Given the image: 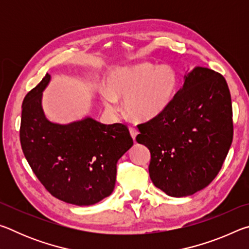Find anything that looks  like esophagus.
Masks as SVG:
<instances>
[{"label":"esophagus","instance_id":"1","mask_svg":"<svg viewBox=\"0 0 249 249\" xmlns=\"http://www.w3.org/2000/svg\"><path fill=\"white\" fill-rule=\"evenodd\" d=\"M129 133H130V136H132V138L135 141V138H136L138 134V130L135 127H129Z\"/></svg>","mask_w":249,"mask_h":249}]
</instances>
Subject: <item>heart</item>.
<instances>
[{
    "mask_svg": "<svg viewBox=\"0 0 249 249\" xmlns=\"http://www.w3.org/2000/svg\"><path fill=\"white\" fill-rule=\"evenodd\" d=\"M178 86V74L172 67L142 62L112 71L107 77V90H103L101 96L108 111H116V99H124L126 115L135 121L148 122L167 111Z\"/></svg>",
    "mask_w": 249,
    "mask_h": 249,
    "instance_id": "1",
    "label": "heart"
}]
</instances>
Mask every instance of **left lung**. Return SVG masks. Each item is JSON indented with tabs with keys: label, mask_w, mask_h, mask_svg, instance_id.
I'll return each mask as SVG.
<instances>
[{
	"label": "left lung",
	"mask_w": 249,
	"mask_h": 249,
	"mask_svg": "<svg viewBox=\"0 0 249 249\" xmlns=\"http://www.w3.org/2000/svg\"><path fill=\"white\" fill-rule=\"evenodd\" d=\"M231 93L222 74L196 67L163 114L137 125L150 151L149 176L168 196L202 190L221 170L233 141Z\"/></svg>",
	"instance_id": "left-lung-1"
}]
</instances>
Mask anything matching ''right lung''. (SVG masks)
Returning <instances> with one entry per match:
<instances>
[{"instance_id": "right-lung-1", "label": "right lung", "mask_w": 249, "mask_h": 249, "mask_svg": "<svg viewBox=\"0 0 249 249\" xmlns=\"http://www.w3.org/2000/svg\"><path fill=\"white\" fill-rule=\"evenodd\" d=\"M50 74L25 96L19 140L25 158L50 195L74 205H92L114 190L116 163L133 146L127 126L92 117L69 124L47 120L41 96Z\"/></svg>"}]
</instances>
